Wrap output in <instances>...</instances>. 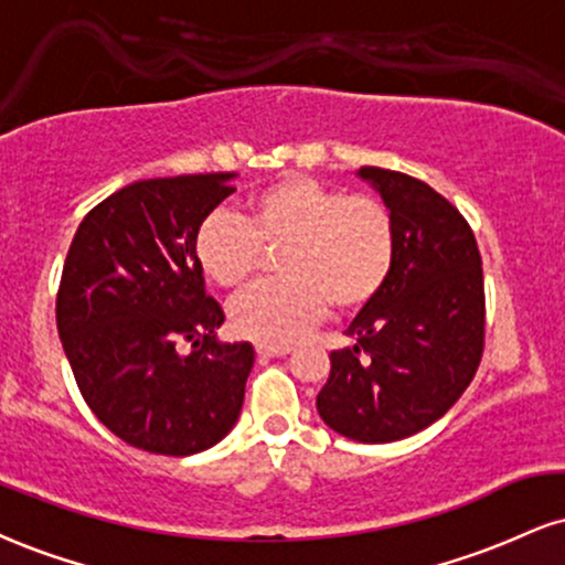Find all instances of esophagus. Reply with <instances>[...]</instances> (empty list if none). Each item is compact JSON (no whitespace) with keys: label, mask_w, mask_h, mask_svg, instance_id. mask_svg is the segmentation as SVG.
<instances>
[{"label":"esophagus","mask_w":565,"mask_h":565,"mask_svg":"<svg viewBox=\"0 0 565 565\" xmlns=\"http://www.w3.org/2000/svg\"><path fill=\"white\" fill-rule=\"evenodd\" d=\"M291 348H270V344H257V355L260 358H284L289 355Z\"/></svg>","instance_id":"obj_1"}]
</instances>
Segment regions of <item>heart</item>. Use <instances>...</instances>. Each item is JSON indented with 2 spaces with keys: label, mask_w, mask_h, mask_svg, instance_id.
<instances>
[{
  "label": "heart",
  "mask_w": 565,
  "mask_h": 565,
  "mask_svg": "<svg viewBox=\"0 0 565 565\" xmlns=\"http://www.w3.org/2000/svg\"><path fill=\"white\" fill-rule=\"evenodd\" d=\"M278 257L284 281L249 289L231 305V326L253 342L287 348L329 312H358L379 297L397 257L390 207L369 194H348L310 175H284L257 192L247 217L215 210L200 223L194 253L210 281L242 289L265 249Z\"/></svg>",
  "instance_id": "1"
}]
</instances>
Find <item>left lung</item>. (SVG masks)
<instances>
[{"mask_svg":"<svg viewBox=\"0 0 565 565\" xmlns=\"http://www.w3.org/2000/svg\"><path fill=\"white\" fill-rule=\"evenodd\" d=\"M397 228L386 287L358 312L352 348L331 352L318 416L342 437L384 445L445 416L484 352V276L466 217L429 183L360 168Z\"/></svg>","mask_w":565,"mask_h":565,"instance_id":"8db88e82","label":"left lung"}]
</instances>
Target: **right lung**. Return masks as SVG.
Instances as JSON below:
<instances>
[{
    "label": "right lung",
    "instance_id": "1",
    "mask_svg": "<svg viewBox=\"0 0 565 565\" xmlns=\"http://www.w3.org/2000/svg\"><path fill=\"white\" fill-rule=\"evenodd\" d=\"M231 179L128 183L81 221L67 249L60 342L94 416L139 450L202 452L239 418L255 350L217 339L226 316L194 253L200 223L234 192Z\"/></svg>",
    "mask_w": 565,
    "mask_h": 565
}]
</instances>
